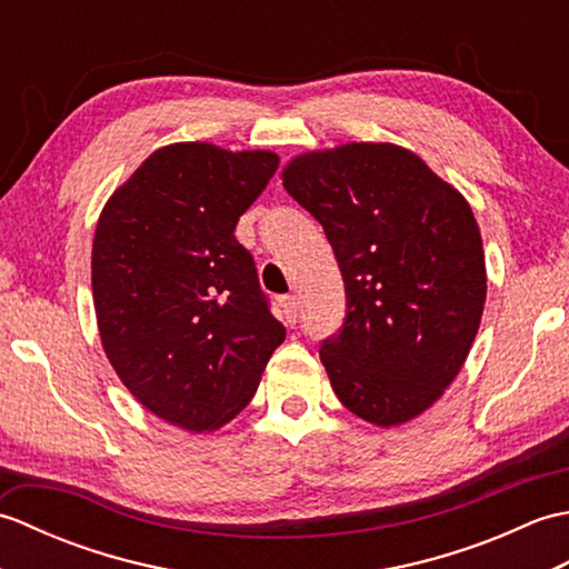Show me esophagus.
<instances>
[{"label":"esophagus","instance_id":"obj_1","mask_svg":"<svg viewBox=\"0 0 569 569\" xmlns=\"http://www.w3.org/2000/svg\"><path fill=\"white\" fill-rule=\"evenodd\" d=\"M278 308H281V316L288 325L298 322V300L296 296H281L278 298Z\"/></svg>","mask_w":569,"mask_h":569}]
</instances>
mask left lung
I'll list each match as a JSON object with an SVG mask.
<instances>
[{
	"label": "left lung",
	"instance_id": "obj_1",
	"mask_svg": "<svg viewBox=\"0 0 569 569\" xmlns=\"http://www.w3.org/2000/svg\"><path fill=\"white\" fill-rule=\"evenodd\" d=\"M281 178L342 271L347 318L320 347L337 398L373 426L413 420L455 381L485 312L475 212L396 143L310 151Z\"/></svg>",
	"mask_w": 569,
	"mask_h": 569
}]
</instances>
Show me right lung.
<instances>
[{
  "label": "right lung",
  "instance_id": "add662e5",
  "mask_svg": "<svg viewBox=\"0 0 569 569\" xmlns=\"http://www.w3.org/2000/svg\"><path fill=\"white\" fill-rule=\"evenodd\" d=\"M276 168L271 151L171 143L100 214L92 300L104 355L129 393L171 426L222 428L286 340L234 237Z\"/></svg>",
  "mask_w": 569,
  "mask_h": 569
}]
</instances>
